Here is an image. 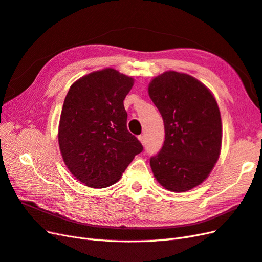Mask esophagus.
Listing matches in <instances>:
<instances>
[{
  "mask_svg": "<svg viewBox=\"0 0 262 262\" xmlns=\"http://www.w3.org/2000/svg\"><path fill=\"white\" fill-rule=\"evenodd\" d=\"M138 140L142 143V145H145V137L141 136V135H140V136H138Z\"/></svg>",
  "mask_w": 262,
  "mask_h": 262,
  "instance_id": "obj_1",
  "label": "esophagus"
}]
</instances>
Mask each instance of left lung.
I'll return each instance as SVG.
<instances>
[{"label": "left lung", "instance_id": "1", "mask_svg": "<svg viewBox=\"0 0 262 262\" xmlns=\"http://www.w3.org/2000/svg\"><path fill=\"white\" fill-rule=\"evenodd\" d=\"M148 94L165 132L162 149L150 159L156 180L174 192L197 187L221 152L222 122L214 96L195 77L175 71L155 77Z\"/></svg>", "mask_w": 262, "mask_h": 262}]
</instances>
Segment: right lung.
Instances as JSON below:
<instances>
[{
  "label": "right lung",
  "instance_id": "1",
  "mask_svg": "<svg viewBox=\"0 0 262 262\" xmlns=\"http://www.w3.org/2000/svg\"><path fill=\"white\" fill-rule=\"evenodd\" d=\"M133 86V77L104 69L76 80L65 97L58 146L69 171L88 187L115 184L142 151L126 126L124 99Z\"/></svg>",
  "mask_w": 262,
  "mask_h": 262
}]
</instances>
